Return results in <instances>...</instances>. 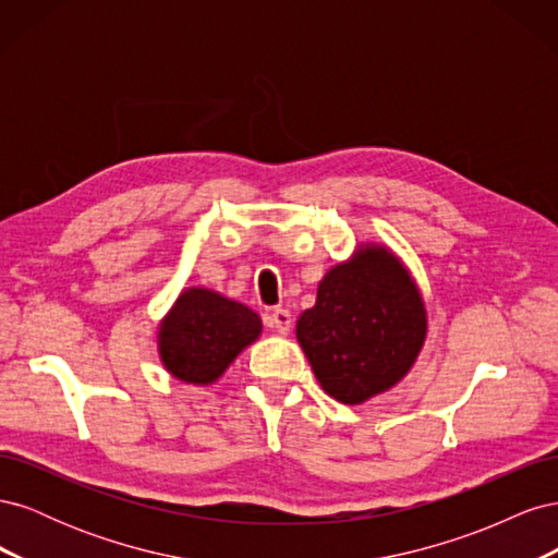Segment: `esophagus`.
<instances>
[{
	"mask_svg": "<svg viewBox=\"0 0 558 558\" xmlns=\"http://www.w3.org/2000/svg\"><path fill=\"white\" fill-rule=\"evenodd\" d=\"M269 326H272L277 332L286 335V332L291 330V326H293V316H291V312H289V310H283V307L272 310V314H269Z\"/></svg>",
	"mask_w": 558,
	"mask_h": 558,
	"instance_id": "obj_1",
	"label": "esophagus"
}]
</instances>
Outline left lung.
<instances>
[{
	"label": "left lung",
	"mask_w": 558,
	"mask_h": 558,
	"mask_svg": "<svg viewBox=\"0 0 558 558\" xmlns=\"http://www.w3.org/2000/svg\"><path fill=\"white\" fill-rule=\"evenodd\" d=\"M295 332L324 391L359 404L408 375L426 337V310L404 267L373 246L330 269Z\"/></svg>",
	"instance_id": "8db88e82"
}]
</instances>
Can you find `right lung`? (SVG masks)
<instances>
[{
    "instance_id": "add662e5",
    "label": "right lung",
    "mask_w": 558,
    "mask_h": 558,
    "mask_svg": "<svg viewBox=\"0 0 558 558\" xmlns=\"http://www.w3.org/2000/svg\"><path fill=\"white\" fill-rule=\"evenodd\" d=\"M256 312L207 289L181 293L160 326V356L174 377L211 384L260 335Z\"/></svg>"
}]
</instances>
